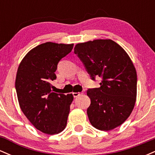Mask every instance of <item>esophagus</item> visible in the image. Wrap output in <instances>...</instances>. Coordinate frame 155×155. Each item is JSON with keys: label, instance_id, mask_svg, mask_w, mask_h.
I'll list each match as a JSON object with an SVG mask.
<instances>
[{"label": "esophagus", "instance_id": "obj_1", "mask_svg": "<svg viewBox=\"0 0 155 155\" xmlns=\"http://www.w3.org/2000/svg\"><path fill=\"white\" fill-rule=\"evenodd\" d=\"M80 95H81V93H80V92H73V95H74V97H79Z\"/></svg>", "mask_w": 155, "mask_h": 155}]
</instances>
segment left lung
Returning a JSON list of instances; mask_svg holds the SVG:
<instances>
[{
	"label": "left lung",
	"instance_id": "8db88e82",
	"mask_svg": "<svg viewBox=\"0 0 155 155\" xmlns=\"http://www.w3.org/2000/svg\"><path fill=\"white\" fill-rule=\"evenodd\" d=\"M74 53L92 80L102 78L100 87L87 92L91 100L87 110L90 123L100 130L116 128L128 118L136 104L137 74L132 60L111 39L77 44Z\"/></svg>",
	"mask_w": 155,
	"mask_h": 155
}]
</instances>
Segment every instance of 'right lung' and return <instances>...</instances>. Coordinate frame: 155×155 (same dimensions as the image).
<instances>
[{
  "mask_svg": "<svg viewBox=\"0 0 155 155\" xmlns=\"http://www.w3.org/2000/svg\"><path fill=\"white\" fill-rule=\"evenodd\" d=\"M74 44L47 42L32 49L23 58L15 81L19 104L23 114L38 130L58 134L65 128L74 96L52 92L51 81L62 58Z\"/></svg>",
  "mask_w": 155,
  "mask_h": 155,
  "instance_id": "obj_1",
  "label": "right lung"
}]
</instances>
